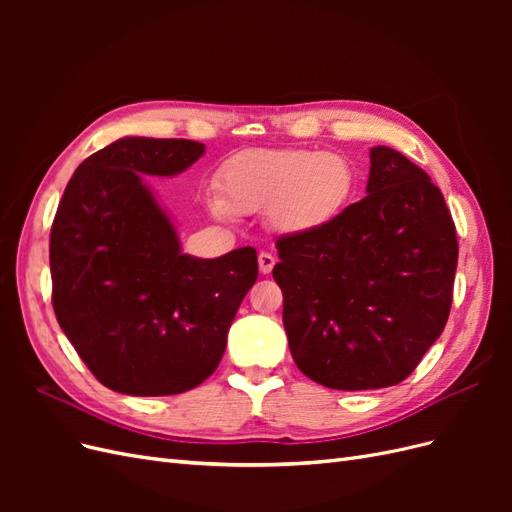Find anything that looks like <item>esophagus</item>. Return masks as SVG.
Here are the masks:
<instances>
[{
  "instance_id": "esophagus-1",
  "label": "esophagus",
  "mask_w": 512,
  "mask_h": 512,
  "mask_svg": "<svg viewBox=\"0 0 512 512\" xmlns=\"http://www.w3.org/2000/svg\"><path fill=\"white\" fill-rule=\"evenodd\" d=\"M258 267H260L262 275H269L275 267V256L269 254V252H260L258 254Z\"/></svg>"
}]
</instances>
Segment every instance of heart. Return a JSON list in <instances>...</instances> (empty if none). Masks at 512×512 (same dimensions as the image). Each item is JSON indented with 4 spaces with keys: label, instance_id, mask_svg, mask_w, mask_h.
Here are the masks:
<instances>
[{
    "label": "heart",
    "instance_id": "b5f03b06",
    "mask_svg": "<svg viewBox=\"0 0 512 512\" xmlns=\"http://www.w3.org/2000/svg\"><path fill=\"white\" fill-rule=\"evenodd\" d=\"M218 215L267 209L284 235H307L335 222L356 192V170L339 153L309 149H245L220 170Z\"/></svg>",
    "mask_w": 512,
    "mask_h": 512
}]
</instances>
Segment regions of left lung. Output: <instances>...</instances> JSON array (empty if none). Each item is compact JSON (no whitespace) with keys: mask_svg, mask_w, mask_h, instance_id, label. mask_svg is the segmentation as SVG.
I'll return each instance as SVG.
<instances>
[{"mask_svg":"<svg viewBox=\"0 0 512 512\" xmlns=\"http://www.w3.org/2000/svg\"><path fill=\"white\" fill-rule=\"evenodd\" d=\"M367 196L335 222L277 241L292 359L337 391L406 380L444 331L457 232L442 192L391 147L369 151Z\"/></svg>","mask_w":512,"mask_h":512,"instance_id":"obj_1","label":"left lung"}]
</instances>
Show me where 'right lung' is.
<instances>
[{
    "mask_svg": "<svg viewBox=\"0 0 512 512\" xmlns=\"http://www.w3.org/2000/svg\"><path fill=\"white\" fill-rule=\"evenodd\" d=\"M205 145L126 136L89 156L51 228L53 309L104 386L136 397L190 391L220 365L258 277L254 247L220 258L181 252L175 224L143 181L190 168Z\"/></svg>",
    "mask_w": 512,
    "mask_h": 512,
    "instance_id": "right-lung-1",
    "label": "right lung"
}]
</instances>
